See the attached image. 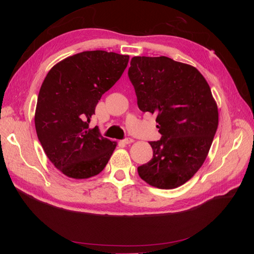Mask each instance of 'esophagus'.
<instances>
[{
	"label": "esophagus",
	"instance_id": "esophagus-1",
	"mask_svg": "<svg viewBox=\"0 0 254 254\" xmlns=\"http://www.w3.org/2000/svg\"><path fill=\"white\" fill-rule=\"evenodd\" d=\"M122 142L124 144H131V143H133V140L130 139V137H126V139H124Z\"/></svg>",
	"mask_w": 254,
	"mask_h": 254
}]
</instances>
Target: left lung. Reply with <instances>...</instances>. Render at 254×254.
Instances as JSON below:
<instances>
[{
	"label": "left lung",
	"instance_id": "left-lung-1",
	"mask_svg": "<svg viewBox=\"0 0 254 254\" xmlns=\"http://www.w3.org/2000/svg\"><path fill=\"white\" fill-rule=\"evenodd\" d=\"M129 79L141 111L156 114L159 141L148 163L137 167L141 178L162 190L189 181L203 164L218 126V109L209 83L196 67L165 56H136Z\"/></svg>",
	"mask_w": 254,
	"mask_h": 254
}]
</instances>
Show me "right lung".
Instances as JSON below:
<instances>
[{
    "instance_id": "obj_1",
    "label": "right lung",
    "mask_w": 254,
    "mask_h": 254,
    "mask_svg": "<svg viewBox=\"0 0 254 254\" xmlns=\"http://www.w3.org/2000/svg\"><path fill=\"white\" fill-rule=\"evenodd\" d=\"M128 61V55L113 52H82L54 65L42 82L35 113L38 139L53 165L70 178L98 175L117 147L89 124Z\"/></svg>"
}]
</instances>
